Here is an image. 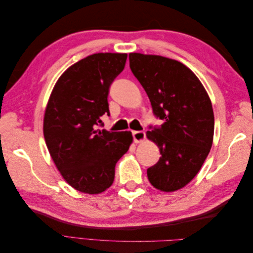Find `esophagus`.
I'll return each mask as SVG.
<instances>
[{"label":"esophagus","instance_id":"34e87169","mask_svg":"<svg viewBox=\"0 0 253 253\" xmlns=\"http://www.w3.org/2000/svg\"><path fill=\"white\" fill-rule=\"evenodd\" d=\"M144 138H145V133L143 131H135V132H133L134 142H136V143L141 142L142 140H144Z\"/></svg>","mask_w":253,"mask_h":253}]
</instances>
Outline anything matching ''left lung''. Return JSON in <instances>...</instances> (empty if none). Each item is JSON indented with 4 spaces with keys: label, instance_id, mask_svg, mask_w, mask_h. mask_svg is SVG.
<instances>
[{
    "label": "left lung",
    "instance_id": "obj_1",
    "mask_svg": "<svg viewBox=\"0 0 253 253\" xmlns=\"http://www.w3.org/2000/svg\"><path fill=\"white\" fill-rule=\"evenodd\" d=\"M128 59L153 114L164 122L147 132L162 154L148 169V178L153 187L172 192L195 177L209 154L214 133L211 100L194 73L178 61L137 52Z\"/></svg>",
    "mask_w": 253,
    "mask_h": 253
}]
</instances>
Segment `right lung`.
Here are the masks:
<instances>
[{"label": "right lung", "mask_w": 253, "mask_h": 253, "mask_svg": "<svg viewBox=\"0 0 253 253\" xmlns=\"http://www.w3.org/2000/svg\"><path fill=\"white\" fill-rule=\"evenodd\" d=\"M126 53H94L62 74L45 110L43 132L49 154L63 178L83 193L98 194L112 186L115 166L127 152L131 132H109V89L124 71Z\"/></svg>", "instance_id": "add662e5"}]
</instances>
